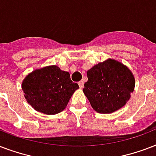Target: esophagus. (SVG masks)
<instances>
[{"instance_id": "obj_1", "label": "esophagus", "mask_w": 156, "mask_h": 156, "mask_svg": "<svg viewBox=\"0 0 156 156\" xmlns=\"http://www.w3.org/2000/svg\"><path fill=\"white\" fill-rule=\"evenodd\" d=\"M78 84H79V86L80 89H83V88H84V82L82 81V80L81 81H80Z\"/></svg>"}]
</instances>
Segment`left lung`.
I'll return each mask as SVG.
<instances>
[{"instance_id": "8db88e82", "label": "left lung", "mask_w": 156, "mask_h": 156, "mask_svg": "<svg viewBox=\"0 0 156 156\" xmlns=\"http://www.w3.org/2000/svg\"><path fill=\"white\" fill-rule=\"evenodd\" d=\"M88 81L83 92L91 107L98 113L108 114L126 104L133 92V75L120 62L109 58L87 72Z\"/></svg>"}]
</instances>
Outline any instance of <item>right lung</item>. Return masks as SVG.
<instances>
[{
    "instance_id": "right-lung-1",
    "label": "right lung",
    "mask_w": 156,
    "mask_h": 156,
    "mask_svg": "<svg viewBox=\"0 0 156 156\" xmlns=\"http://www.w3.org/2000/svg\"><path fill=\"white\" fill-rule=\"evenodd\" d=\"M22 89L27 102L36 111L54 115L66 108L79 85L72 81L69 72L53 65L27 75L22 83Z\"/></svg>"
}]
</instances>
